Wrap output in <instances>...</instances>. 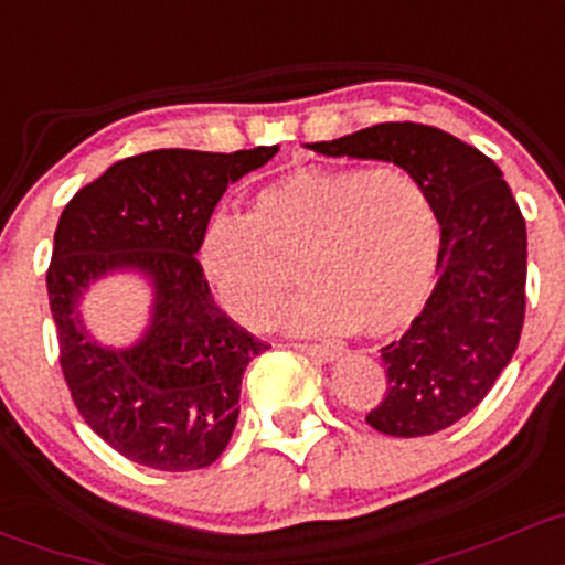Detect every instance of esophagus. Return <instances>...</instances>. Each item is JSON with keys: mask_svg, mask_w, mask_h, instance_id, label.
I'll use <instances>...</instances> for the list:
<instances>
[{"mask_svg": "<svg viewBox=\"0 0 565 565\" xmlns=\"http://www.w3.org/2000/svg\"><path fill=\"white\" fill-rule=\"evenodd\" d=\"M294 350H299L301 355H307V358H312V361H318V363H331V361H337L339 355H342V350L339 348H326V344H294Z\"/></svg>", "mask_w": 565, "mask_h": 565, "instance_id": "1", "label": "esophagus"}]
</instances>
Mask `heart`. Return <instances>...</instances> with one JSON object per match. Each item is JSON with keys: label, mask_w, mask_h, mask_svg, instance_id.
Returning <instances> with one entry per match:
<instances>
[{"label": "heart", "mask_w": 565, "mask_h": 565, "mask_svg": "<svg viewBox=\"0 0 565 565\" xmlns=\"http://www.w3.org/2000/svg\"><path fill=\"white\" fill-rule=\"evenodd\" d=\"M199 269L236 323L264 329L299 264L307 290L282 309L294 331L393 337L426 305L439 226L426 188L402 167H312L253 196L250 215H215Z\"/></svg>", "instance_id": "b5f03b06"}]
</instances>
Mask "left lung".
<instances>
[{"label":"left lung","mask_w":565,"mask_h":565,"mask_svg":"<svg viewBox=\"0 0 565 565\" xmlns=\"http://www.w3.org/2000/svg\"><path fill=\"white\" fill-rule=\"evenodd\" d=\"M307 148L391 161L426 188L441 228L436 282L404 337L382 348L387 391L366 423L404 439L450 428L488 396L523 331L527 236L512 188L477 148L409 120Z\"/></svg>","instance_id":"obj_1"}]
</instances>
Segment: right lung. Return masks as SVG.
Here are the masks:
<instances>
[{"label": "right lung", "mask_w": 565, "mask_h": 565, "mask_svg": "<svg viewBox=\"0 0 565 565\" xmlns=\"http://www.w3.org/2000/svg\"><path fill=\"white\" fill-rule=\"evenodd\" d=\"M280 145L236 153L150 150L113 163L58 217L47 299L72 402L113 450L159 471L215 463L239 417L242 374L269 344L212 301L196 260L212 210ZM139 270L154 288L151 326L131 349H105L76 305L90 281Z\"/></svg>", "instance_id": "add662e5"}]
</instances>
